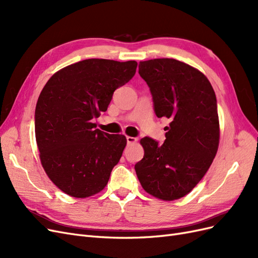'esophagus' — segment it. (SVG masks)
<instances>
[{
    "mask_svg": "<svg viewBox=\"0 0 258 258\" xmlns=\"http://www.w3.org/2000/svg\"><path fill=\"white\" fill-rule=\"evenodd\" d=\"M126 140H127L128 144H134L137 142V139L134 137H126Z\"/></svg>",
    "mask_w": 258,
    "mask_h": 258,
    "instance_id": "34e87169",
    "label": "esophagus"
}]
</instances>
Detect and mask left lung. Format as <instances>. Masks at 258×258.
<instances>
[{"label":"left lung","instance_id":"left-lung-1","mask_svg":"<svg viewBox=\"0 0 258 258\" xmlns=\"http://www.w3.org/2000/svg\"><path fill=\"white\" fill-rule=\"evenodd\" d=\"M139 74L150 87L158 118L171 119L166 140L141 139L144 157L135 169L145 191L172 201L205 176L220 142L217 102L212 85L197 69L175 59L141 61Z\"/></svg>","mask_w":258,"mask_h":258}]
</instances>
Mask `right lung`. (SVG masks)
<instances>
[{
  "mask_svg": "<svg viewBox=\"0 0 258 258\" xmlns=\"http://www.w3.org/2000/svg\"><path fill=\"white\" fill-rule=\"evenodd\" d=\"M137 61L86 59L54 73L35 107V138L51 182L75 198L106 186L127 144L122 135L96 129L114 91L136 74Z\"/></svg>",
  "mask_w": 258,
  "mask_h": 258,
  "instance_id": "obj_1",
  "label": "right lung"
}]
</instances>
